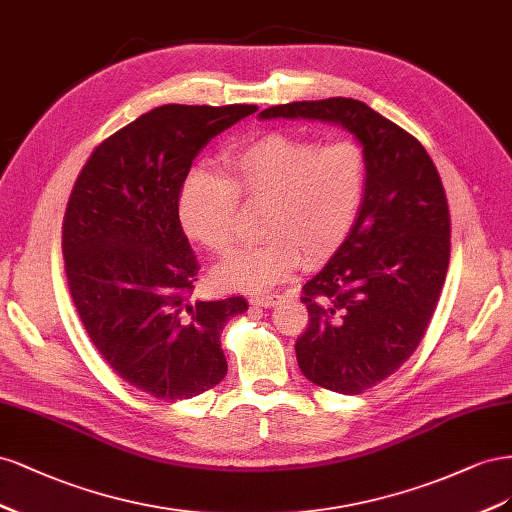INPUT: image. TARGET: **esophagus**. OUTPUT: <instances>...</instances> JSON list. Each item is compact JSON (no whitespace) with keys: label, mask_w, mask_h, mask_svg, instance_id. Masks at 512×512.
Masks as SVG:
<instances>
[{"label":"esophagus","mask_w":512,"mask_h":512,"mask_svg":"<svg viewBox=\"0 0 512 512\" xmlns=\"http://www.w3.org/2000/svg\"><path fill=\"white\" fill-rule=\"evenodd\" d=\"M279 294H259V296H251V304L264 306V309H270L276 302H279Z\"/></svg>","instance_id":"1"}]
</instances>
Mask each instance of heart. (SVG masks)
Returning <instances> with one entry per match:
<instances>
[{
  "label": "heart",
  "instance_id": "1",
  "mask_svg": "<svg viewBox=\"0 0 512 512\" xmlns=\"http://www.w3.org/2000/svg\"><path fill=\"white\" fill-rule=\"evenodd\" d=\"M229 180L191 169L180 186L184 231L216 255L238 240L240 197L268 201L261 231L268 240L246 246L216 270V281L261 291L289 279L302 255L309 264L332 255L352 229L367 186V158L354 139H315L270 130L227 156Z\"/></svg>",
  "mask_w": 512,
  "mask_h": 512
}]
</instances>
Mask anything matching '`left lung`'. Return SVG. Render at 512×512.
Segmentation results:
<instances>
[{
  "instance_id": "8db88e82",
  "label": "left lung",
  "mask_w": 512,
  "mask_h": 512,
  "mask_svg": "<svg viewBox=\"0 0 512 512\" xmlns=\"http://www.w3.org/2000/svg\"><path fill=\"white\" fill-rule=\"evenodd\" d=\"M261 118L341 124L362 143L367 186L339 251L302 287L309 328L296 358L309 382L360 394L410 358L431 324L450 261V212L431 156L354 98L287 102Z\"/></svg>"
}]
</instances>
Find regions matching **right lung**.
<instances>
[{"mask_svg":"<svg viewBox=\"0 0 512 512\" xmlns=\"http://www.w3.org/2000/svg\"><path fill=\"white\" fill-rule=\"evenodd\" d=\"M255 105H163L87 158L62 225L72 302L87 337L126 384L191 399L227 375L221 334L242 296L197 300L199 261L180 223V186L212 137Z\"/></svg>","mask_w":512,"mask_h":512,"instance_id":"1","label":"right lung"}]
</instances>
